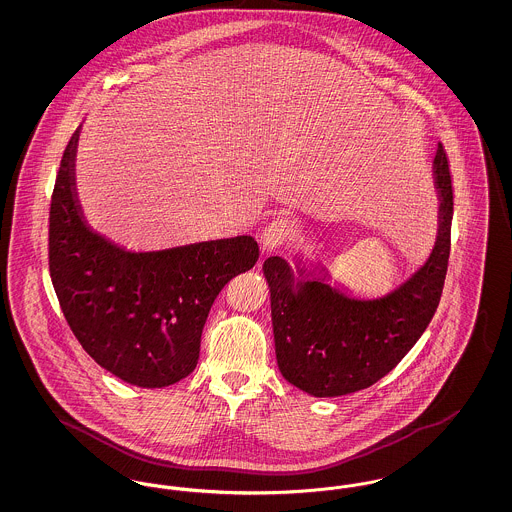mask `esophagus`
<instances>
[{
    "mask_svg": "<svg viewBox=\"0 0 512 512\" xmlns=\"http://www.w3.org/2000/svg\"><path fill=\"white\" fill-rule=\"evenodd\" d=\"M292 232L293 226L290 220H272L267 228H265V232H263V249H265V251L278 249L280 245H284V242L290 240Z\"/></svg>",
    "mask_w": 512,
    "mask_h": 512,
    "instance_id": "esophagus-1",
    "label": "esophagus"
}]
</instances>
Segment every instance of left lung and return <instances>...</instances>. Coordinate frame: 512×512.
<instances>
[{"label":"left lung","mask_w":512,"mask_h":512,"mask_svg":"<svg viewBox=\"0 0 512 512\" xmlns=\"http://www.w3.org/2000/svg\"><path fill=\"white\" fill-rule=\"evenodd\" d=\"M432 176L439 201L436 242L428 259L390 292H351L330 268L303 257H295L293 267L278 255L265 261L276 361L295 388L313 397L365 390L399 365L428 328L447 274L453 220L441 144Z\"/></svg>","instance_id":"1"}]
</instances>
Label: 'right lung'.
I'll return each mask as SVG.
<instances>
[{
  "instance_id": "1",
  "label": "right lung",
  "mask_w": 512,
  "mask_h": 512,
  "mask_svg": "<svg viewBox=\"0 0 512 512\" xmlns=\"http://www.w3.org/2000/svg\"><path fill=\"white\" fill-rule=\"evenodd\" d=\"M80 126L65 147L49 209V274L76 340L101 368L138 388L194 372L220 290L255 267L253 236L132 251L99 234L76 192Z\"/></svg>"
}]
</instances>
